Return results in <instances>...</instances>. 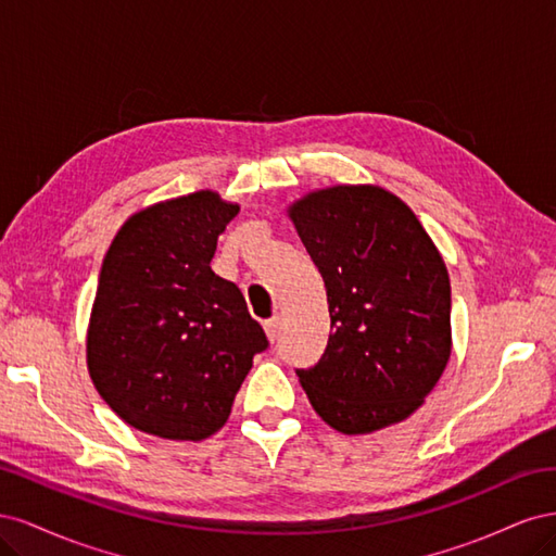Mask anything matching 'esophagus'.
<instances>
[{
    "label": "esophagus",
    "mask_w": 556,
    "mask_h": 556,
    "mask_svg": "<svg viewBox=\"0 0 556 556\" xmlns=\"http://www.w3.org/2000/svg\"><path fill=\"white\" fill-rule=\"evenodd\" d=\"M278 329H280V323H278V317H271V319H266L264 323V331H266V339L268 341H276L278 339Z\"/></svg>",
    "instance_id": "34e87169"
}]
</instances>
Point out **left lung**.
I'll return each mask as SVG.
<instances>
[{"instance_id":"8db88e82","label":"left lung","mask_w":556,"mask_h":556,"mask_svg":"<svg viewBox=\"0 0 556 556\" xmlns=\"http://www.w3.org/2000/svg\"><path fill=\"white\" fill-rule=\"evenodd\" d=\"M327 288L325 355L296 376L315 413L348 435L410 417L452 355L450 276L408 204L380 185H331L288 206Z\"/></svg>"}]
</instances>
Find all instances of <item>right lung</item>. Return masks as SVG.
I'll return each mask as SVG.
<instances>
[{
  "label": "right lung",
  "instance_id": "right-lung-1",
  "mask_svg": "<svg viewBox=\"0 0 556 556\" xmlns=\"http://www.w3.org/2000/svg\"><path fill=\"white\" fill-rule=\"evenodd\" d=\"M241 206L213 190L129 215L106 252L86 357L109 408L143 433L204 441L268 341L237 285L215 276L217 237Z\"/></svg>",
  "mask_w": 556,
  "mask_h": 556
}]
</instances>
